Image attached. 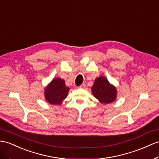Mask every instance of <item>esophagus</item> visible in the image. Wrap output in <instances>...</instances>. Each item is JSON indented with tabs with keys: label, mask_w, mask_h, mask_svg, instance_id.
I'll list each match as a JSON object with an SVG mask.
<instances>
[{
	"label": "esophagus",
	"mask_w": 159,
	"mask_h": 159,
	"mask_svg": "<svg viewBox=\"0 0 159 159\" xmlns=\"http://www.w3.org/2000/svg\"><path fill=\"white\" fill-rule=\"evenodd\" d=\"M85 87H86V85H85L84 84H82L81 86H80L78 88H85Z\"/></svg>",
	"instance_id": "1"
}]
</instances>
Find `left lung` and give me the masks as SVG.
<instances>
[{"instance_id":"1","label":"left lung","mask_w":159,"mask_h":159,"mask_svg":"<svg viewBox=\"0 0 159 159\" xmlns=\"http://www.w3.org/2000/svg\"><path fill=\"white\" fill-rule=\"evenodd\" d=\"M92 92L94 97L103 104L113 102L116 98V88L111 85L104 77L96 79L92 88Z\"/></svg>"}]
</instances>
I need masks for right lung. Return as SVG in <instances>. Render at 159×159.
<instances>
[{
    "label": "right lung",
    "instance_id": "add662e5",
    "mask_svg": "<svg viewBox=\"0 0 159 159\" xmlns=\"http://www.w3.org/2000/svg\"><path fill=\"white\" fill-rule=\"evenodd\" d=\"M69 88L65 86V81L60 78L54 79L45 89V97L47 101L52 104H60L67 98Z\"/></svg>",
    "mask_w": 159,
    "mask_h": 159
}]
</instances>
